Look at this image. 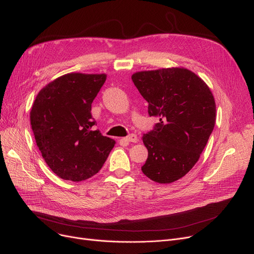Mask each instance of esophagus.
<instances>
[{
    "mask_svg": "<svg viewBox=\"0 0 254 254\" xmlns=\"http://www.w3.org/2000/svg\"><path fill=\"white\" fill-rule=\"evenodd\" d=\"M123 142H132V143H136L138 141V137L136 134H130L127 137L122 139Z\"/></svg>",
    "mask_w": 254,
    "mask_h": 254,
    "instance_id": "obj_1",
    "label": "esophagus"
}]
</instances>
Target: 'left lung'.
<instances>
[{
	"instance_id": "8db88e82",
	"label": "left lung",
	"mask_w": 254,
	"mask_h": 254,
	"mask_svg": "<svg viewBox=\"0 0 254 254\" xmlns=\"http://www.w3.org/2000/svg\"><path fill=\"white\" fill-rule=\"evenodd\" d=\"M131 80L159 122L143 143L148 157L141 170L158 183L174 182L198 161L215 125L216 106L203 80L183 68L138 72Z\"/></svg>"
}]
</instances>
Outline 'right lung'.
I'll return each mask as SVG.
<instances>
[{
    "instance_id": "right-lung-1",
    "label": "right lung",
    "mask_w": 254,
    "mask_h": 254,
    "mask_svg": "<svg viewBox=\"0 0 254 254\" xmlns=\"http://www.w3.org/2000/svg\"><path fill=\"white\" fill-rule=\"evenodd\" d=\"M105 81V74H66L40 90L34 102L30 117L37 146L62 179L90 178L114 147L113 139L95 129L90 113Z\"/></svg>"
}]
</instances>
